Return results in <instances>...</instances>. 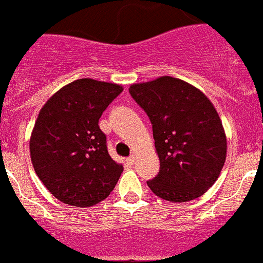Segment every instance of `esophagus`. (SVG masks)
<instances>
[{"mask_svg": "<svg viewBox=\"0 0 263 263\" xmlns=\"http://www.w3.org/2000/svg\"><path fill=\"white\" fill-rule=\"evenodd\" d=\"M135 160H136V156H135V155H131L128 158H127V161H128L129 164H134Z\"/></svg>", "mask_w": 263, "mask_h": 263, "instance_id": "34e87169", "label": "esophagus"}]
</instances>
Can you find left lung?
Returning <instances> with one entry per match:
<instances>
[{
  "label": "left lung",
  "instance_id": "1",
  "mask_svg": "<svg viewBox=\"0 0 263 263\" xmlns=\"http://www.w3.org/2000/svg\"><path fill=\"white\" fill-rule=\"evenodd\" d=\"M129 94L152 123L160 172L149 189L189 202L211 187L224 166L227 139L217 111L196 87L169 76L135 84Z\"/></svg>",
  "mask_w": 263,
  "mask_h": 263
}]
</instances>
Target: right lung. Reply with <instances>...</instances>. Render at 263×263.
Returning a JSON list of instances; mask_svg holds the SVG:
<instances>
[{
  "label": "right lung",
  "instance_id": "add662e5",
  "mask_svg": "<svg viewBox=\"0 0 263 263\" xmlns=\"http://www.w3.org/2000/svg\"><path fill=\"white\" fill-rule=\"evenodd\" d=\"M122 91L117 84L76 80L40 110L30 139L31 161L40 181L63 203L89 207L114 190L123 166L108 155L98 122Z\"/></svg>",
  "mask_w": 263,
  "mask_h": 263
}]
</instances>
